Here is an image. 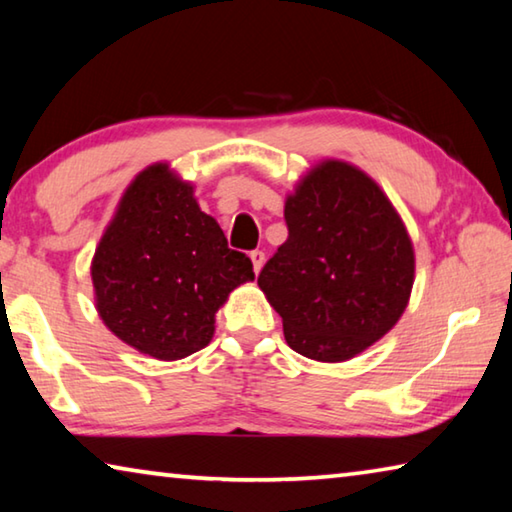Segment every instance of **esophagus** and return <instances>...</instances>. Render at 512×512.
Listing matches in <instances>:
<instances>
[{
  "label": "esophagus",
  "instance_id": "34e87169",
  "mask_svg": "<svg viewBox=\"0 0 512 512\" xmlns=\"http://www.w3.org/2000/svg\"><path fill=\"white\" fill-rule=\"evenodd\" d=\"M250 259H253L255 273L262 271V266H264V262H266V255L262 253V250H253V253H250Z\"/></svg>",
  "mask_w": 512,
  "mask_h": 512
}]
</instances>
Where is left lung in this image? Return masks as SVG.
Wrapping results in <instances>:
<instances>
[{"instance_id":"obj_1","label":"left lung","mask_w":512,"mask_h":512,"mask_svg":"<svg viewBox=\"0 0 512 512\" xmlns=\"http://www.w3.org/2000/svg\"><path fill=\"white\" fill-rule=\"evenodd\" d=\"M284 219L289 239L257 277L284 339L314 361L357 357L409 305L415 255L404 221L375 180L343 160L311 167Z\"/></svg>"}]
</instances>
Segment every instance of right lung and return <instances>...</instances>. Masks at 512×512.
<instances>
[{
  "label": "right lung",
  "mask_w": 512,
  "mask_h": 512,
  "mask_svg": "<svg viewBox=\"0 0 512 512\" xmlns=\"http://www.w3.org/2000/svg\"><path fill=\"white\" fill-rule=\"evenodd\" d=\"M94 302L117 339L160 361L212 341L230 291L253 282V262L228 248L194 187L155 162L126 187L92 257Z\"/></svg>",
  "instance_id": "add662e5"
}]
</instances>
